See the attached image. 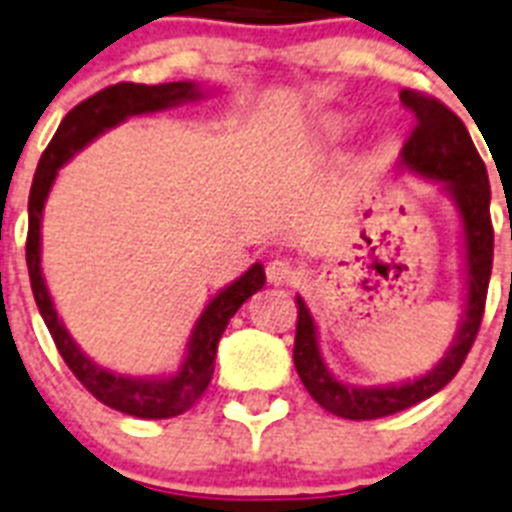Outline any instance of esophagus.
Listing matches in <instances>:
<instances>
[{"instance_id":"obj_1","label":"esophagus","mask_w":512,"mask_h":512,"mask_svg":"<svg viewBox=\"0 0 512 512\" xmlns=\"http://www.w3.org/2000/svg\"><path fill=\"white\" fill-rule=\"evenodd\" d=\"M265 276H268L270 284L284 286V284H294L299 278L297 265L284 260V257H276V260H270L268 268H265Z\"/></svg>"}]
</instances>
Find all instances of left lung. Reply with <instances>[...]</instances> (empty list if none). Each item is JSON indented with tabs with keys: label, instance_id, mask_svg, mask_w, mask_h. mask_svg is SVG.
Returning a JSON list of instances; mask_svg holds the SVG:
<instances>
[{
	"label": "left lung",
	"instance_id": "1",
	"mask_svg": "<svg viewBox=\"0 0 512 512\" xmlns=\"http://www.w3.org/2000/svg\"><path fill=\"white\" fill-rule=\"evenodd\" d=\"M402 105L415 115V128L402 147V165L426 178H434L458 205L465 242V313L458 336L450 350L426 376L394 386H352L336 381L323 365L318 350V331L305 299L297 297V336H294V365L302 384L318 405L347 421H373L394 415L418 402L429 400L455 378L471 352L481 318H484L486 289L492 276L494 228L489 218V178L468 128L439 99L405 89Z\"/></svg>",
	"mask_w": 512,
	"mask_h": 512
}]
</instances>
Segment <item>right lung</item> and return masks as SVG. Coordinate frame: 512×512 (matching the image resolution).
<instances>
[{
	"mask_svg": "<svg viewBox=\"0 0 512 512\" xmlns=\"http://www.w3.org/2000/svg\"><path fill=\"white\" fill-rule=\"evenodd\" d=\"M197 83L173 81L160 83V86H144V83H115L107 89L97 91L94 97L83 99L81 105L62 118L57 134L52 136L49 147L39 160L36 176L31 184V197H28V239H26V263L28 276H31L33 299L39 305V313L47 323L62 360L68 363L73 376L89 389L99 402H105L112 410H120L136 418H173V415L186 413L194 402L205 394L210 378L215 371V352L228 321L255 292H260L265 284L263 265L255 263L236 278L234 284L226 286L223 292L210 299V305L202 310L197 326L189 336V352L184 357V365L178 373L162 378H134L112 373L94 360L83 355L81 347L73 342L68 328L57 318V310L52 305V297L47 292L44 276H41V210L47 202V194L52 189L57 170L83 149L91 139L105 134L107 128L118 126L131 115H144V112H160L168 107L184 105L199 99Z\"/></svg>",
	"mask_w": 512,
	"mask_h": 512,
	"instance_id": "add662e5",
	"label": "right lung"
}]
</instances>
